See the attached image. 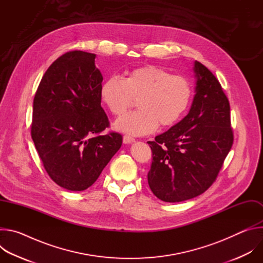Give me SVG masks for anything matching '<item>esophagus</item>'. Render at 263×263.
<instances>
[{"label": "esophagus", "mask_w": 263, "mask_h": 263, "mask_svg": "<svg viewBox=\"0 0 263 263\" xmlns=\"http://www.w3.org/2000/svg\"><path fill=\"white\" fill-rule=\"evenodd\" d=\"M135 141V138L132 137V136H129V135H125L123 137V142L124 143H132Z\"/></svg>", "instance_id": "obj_1"}]
</instances>
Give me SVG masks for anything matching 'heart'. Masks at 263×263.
<instances>
[{
	"mask_svg": "<svg viewBox=\"0 0 263 263\" xmlns=\"http://www.w3.org/2000/svg\"><path fill=\"white\" fill-rule=\"evenodd\" d=\"M190 80L154 65L137 67L122 79L111 76L100 87V99L114 116H122L137 99L138 110L115 122V129L130 135H144L175 125L190 107Z\"/></svg>",
	"mask_w": 263,
	"mask_h": 263,
	"instance_id": "heart-1",
	"label": "heart"
}]
</instances>
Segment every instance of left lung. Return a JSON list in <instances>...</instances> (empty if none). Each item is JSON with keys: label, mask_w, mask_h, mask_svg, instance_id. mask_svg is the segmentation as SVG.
Masks as SVG:
<instances>
[{"label": "left lung", "mask_w": 263, "mask_h": 263, "mask_svg": "<svg viewBox=\"0 0 263 263\" xmlns=\"http://www.w3.org/2000/svg\"><path fill=\"white\" fill-rule=\"evenodd\" d=\"M195 97L189 115L147 141L152 164L147 183L164 202L193 199L215 181L233 143L230 105L214 74L194 62Z\"/></svg>", "instance_id": "obj_1"}]
</instances>
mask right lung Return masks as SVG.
<instances>
[{
	"mask_svg": "<svg viewBox=\"0 0 263 263\" xmlns=\"http://www.w3.org/2000/svg\"><path fill=\"white\" fill-rule=\"evenodd\" d=\"M96 54L72 51L45 72L33 102L31 136L51 179L63 189L91 186L122 145V135H99L108 126L101 107L103 76Z\"/></svg>",
	"mask_w": 263,
	"mask_h": 263,
	"instance_id": "right-lung-1",
	"label": "right lung"
}]
</instances>
